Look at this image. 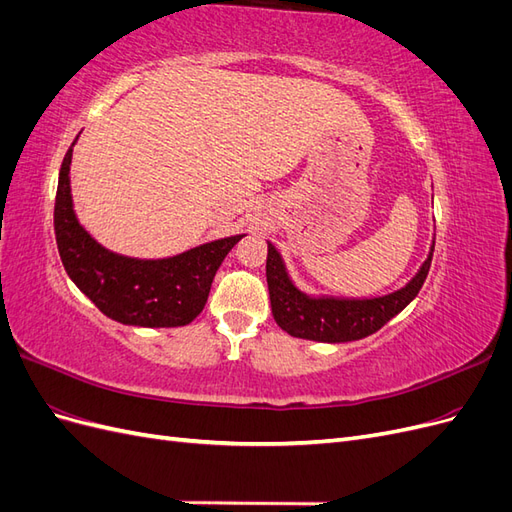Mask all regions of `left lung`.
<instances>
[{
  "label": "left lung",
  "mask_w": 512,
  "mask_h": 512,
  "mask_svg": "<svg viewBox=\"0 0 512 512\" xmlns=\"http://www.w3.org/2000/svg\"><path fill=\"white\" fill-rule=\"evenodd\" d=\"M433 258V245L412 282L378 299H312L292 286L282 256L269 243L267 284L275 322L292 337L314 342H354L382 329L423 288Z\"/></svg>",
  "instance_id": "left-lung-1"
}]
</instances>
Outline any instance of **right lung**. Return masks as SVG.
<instances>
[{
	"label": "right lung",
	"instance_id": "obj_1",
	"mask_svg": "<svg viewBox=\"0 0 512 512\" xmlns=\"http://www.w3.org/2000/svg\"><path fill=\"white\" fill-rule=\"evenodd\" d=\"M70 162L72 147L59 170L55 239L72 282L102 314L117 322L134 327H183L192 322L209 299L215 271L243 235L211 241L164 260H138L108 252L76 220Z\"/></svg>",
	"mask_w": 512,
	"mask_h": 512
}]
</instances>
